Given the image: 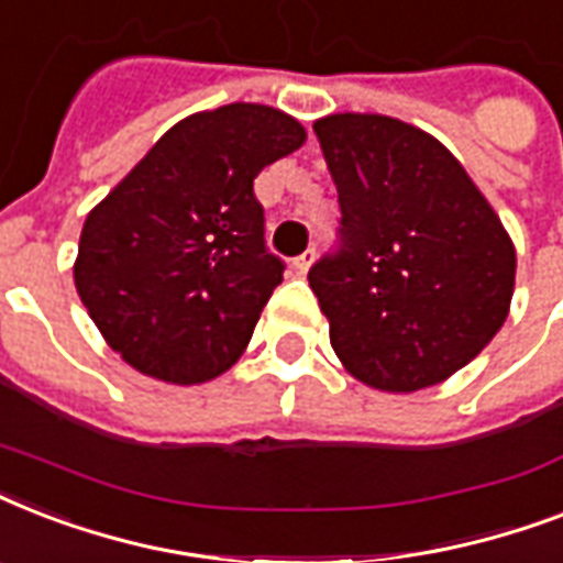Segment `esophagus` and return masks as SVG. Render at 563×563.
Here are the masks:
<instances>
[{
  "instance_id": "obj_1",
  "label": "esophagus",
  "mask_w": 563,
  "mask_h": 563,
  "mask_svg": "<svg viewBox=\"0 0 563 563\" xmlns=\"http://www.w3.org/2000/svg\"><path fill=\"white\" fill-rule=\"evenodd\" d=\"M312 260H316V247H309V251H303L300 256H295V260H291V265H295V272L298 274H307L309 265H312Z\"/></svg>"
}]
</instances>
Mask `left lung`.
Wrapping results in <instances>:
<instances>
[{
  "instance_id": "8db88e82",
  "label": "left lung",
  "mask_w": 563,
  "mask_h": 563,
  "mask_svg": "<svg viewBox=\"0 0 563 563\" xmlns=\"http://www.w3.org/2000/svg\"><path fill=\"white\" fill-rule=\"evenodd\" d=\"M339 189V245L309 268L342 365L418 391L476 360L515 295V245L435 136L379 113L316 122Z\"/></svg>"
}]
</instances>
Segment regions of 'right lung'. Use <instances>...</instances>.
Returning a JSON list of instances; mask_svg holds the SVG:
<instances>
[{
	"mask_svg": "<svg viewBox=\"0 0 563 563\" xmlns=\"http://www.w3.org/2000/svg\"><path fill=\"white\" fill-rule=\"evenodd\" d=\"M307 140L265 104L180 119L87 216L75 260L84 307L128 365L166 383L224 374L283 283L254 178Z\"/></svg>",
	"mask_w": 563,
	"mask_h": 563,
	"instance_id": "obj_1",
	"label": "right lung"
}]
</instances>
